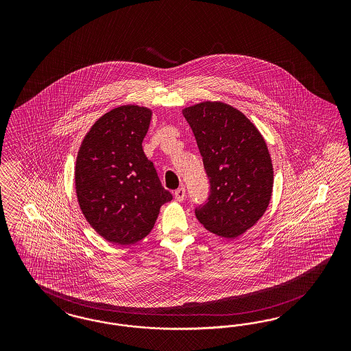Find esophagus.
Returning <instances> with one entry per match:
<instances>
[{
  "mask_svg": "<svg viewBox=\"0 0 351 351\" xmlns=\"http://www.w3.org/2000/svg\"><path fill=\"white\" fill-rule=\"evenodd\" d=\"M175 198L178 202H182L185 198V189L184 188H179L178 191H175Z\"/></svg>",
  "mask_w": 351,
  "mask_h": 351,
  "instance_id": "obj_1",
  "label": "esophagus"
}]
</instances>
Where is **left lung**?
Instances as JSON below:
<instances>
[{"mask_svg": "<svg viewBox=\"0 0 351 351\" xmlns=\"http://www.w3.org/2000/svg\"><path fill=\"white\" fill-rule=\"evenodd\" d=\"M210 179L208 201L195 216L211 233L233 239L265 213L273 193V163L265 138L237 108L203 101L182 109Z\"/></svg>", "mask_w": 351, "mask_h": 351, "instance_id": "8db88e82", "label": "left lung"}]
</instances>
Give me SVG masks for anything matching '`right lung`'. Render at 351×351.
I'll list each match as a JSON object with an SVG mask.
<instances>
[{
  "label": "right lung",
  "mask_w": 351,
  "mask_h": 351,
  "mask_svg": "<svg viewBox=\"0 0 351 351\" xmlns=\"http://www.w3.org/2000/svg\"><path fill=\"white\" fill-rule=\"evenodd\" d=\"M152 113L132 104L109 110L86 134L77 154L80 208L96 233L116 245L145 238L160 206L172 199L141 145Z\"/></svg>",
  "instance_id": "add662e5"
}]
</instances>
